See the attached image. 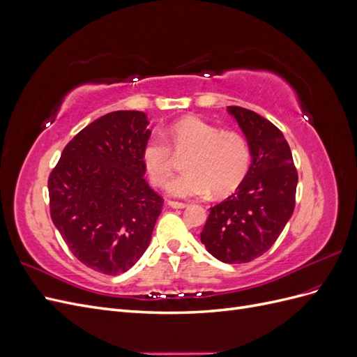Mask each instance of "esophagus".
I'll use <instances>...</instances> for the list:
<instances>
[{
	"mask_svg": "<svg viewBox=\"0 0 357 357\" xmlns=\"http://www.w3.org/2000/svg\"><path fill=\"white\" fill-rule=\"evenodd\" d=\"M168 205H169L171 208H185V207H188V204H186V202L172 201V199H169V201H168Z\"/></svg>",
	"mask_w": 357,
	"mask_h": 357,
	"instance_id": "34e87169",
	"label": "esophagus"
}]
</instances>
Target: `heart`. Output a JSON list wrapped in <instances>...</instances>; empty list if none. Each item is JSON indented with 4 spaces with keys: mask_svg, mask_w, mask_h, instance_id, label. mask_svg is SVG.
<instances>
[{
    "mask_svg": "<svg viewBox=\"0 0 357 357\" xmlns=\"http://www.w3.org/2000/svg\"><path fill=\"white\" fill-rule=\"evenodd\" d=\"M167 141L152 137L143 147V164L150 181L164 188L174 169L176 156H185L186 171L168 185L172 197L193 198L211 193L223 197L234 192L252 165V147L236 131H222L199 117H185L172 123Z\"/></svg>",
    "mask_w": 357,
    "mask_h": 357,
    "instance_id": "b5f03b06",
    "label": "heart"
}]
</instances>
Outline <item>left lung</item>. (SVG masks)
<instances>
[{
  "mask_svg": "<svg viewBox=\"0 0 357 357\" xmlns=\"http://www.w3.org/2000/svg\"><path fill=\"white\" fill-rule=\"evenodd\" d=\"M252 147L238 189L210 208L201 241L225 264H245L273 247L295 210L298 171L282 131L257 113L231 105Z\"/></svg>",
  "mask_w": 357,
  "mask_h": 357,
  "instance_id": "8db88e82",
  "label": "left lung"
}]
</instances>
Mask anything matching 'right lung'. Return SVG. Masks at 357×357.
<instances>
[{"label":"right lung","mask_w":357,"mask_h":357,"mask_svg":"<svg viewBox=\"0 0 357 357\" xmlns=\"http://www.w3.org/2000/svg\"><path fill=\"white\" fill-rule=\"evenodd\" d=\"M143 112L121 110L89 123L63 149L49 176L50 218L88 268L117 275L149 247L164 199L144 178Z\"/></svg>","instance_id":"1"}]
</instances>
